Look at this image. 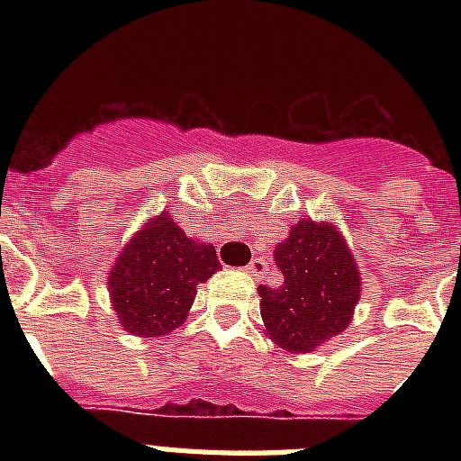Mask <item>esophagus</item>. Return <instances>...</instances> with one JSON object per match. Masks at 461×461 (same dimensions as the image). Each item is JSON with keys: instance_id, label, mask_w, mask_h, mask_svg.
Here are the masks:
<instances>
[{"instance_id": "1", "label": "esophagus", "mask_w": 461, "mask_h": 461, "mask_svg": "<svg viewBox=\"0 0 461 461\" xmlns=\"http://www.w3.org/2000/svg\"><path fill=\"white\" fill-rule=\"evenodd\" d=\"M246 273L251 275V277H260V275L266 273V260L253 258L249 266H246Z\"/></svg>"}]
</instances>
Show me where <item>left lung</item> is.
<instances>
[{"label":"left lung","instance_id":"1","mask_svg":"<svg viewBox=\"0 0 461 461\" xmlns=\"http://www.w3.org/2000/svg\"><path fill=\"white\" fill-rule=\"evenodd\" d=\"M275 263L285 280L277 287L260 285L258 294L267 335L282 349L308 354L349 325L361 282L354 256L332 224H294L287 241L275 249Z\"/></svg>","mask_w":461,"mask_h":461}]
</instances>
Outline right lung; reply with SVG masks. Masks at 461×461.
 <instances>
[{"mask_svg":"<svg viewBox=\"0 0 461 461\" xmlns=\"http://www.w3.org/2000/svg\"><path fill=\"white\" fill-rule=\"evenodd\" d=\"M220 267L212 246L191 241L162 212L131 239L112 267L114 313L133 335H167L184 322L195 287Z\"/></svg>","mask_w":461,"mask_h":461,"instance_id":"right-lung-1","label":"right lung"}]
</instances>
